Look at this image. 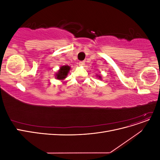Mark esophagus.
<instances>
[{
	"instance_id": "1",
	"label": "esophagus",
	"mask_w": 160,
	"mask_h": 160,
	"mask_svg": "<svg viewBox=\"0 0 160 160\" xmlns=\"http://www.w3.org/2000/svg\"><path fill=\"white\" fill-rule=\"evenodd\" d=\"M79 65L80 66H84L85 65V61H80L79 62Z\"/></svg>"
}]
</instances>
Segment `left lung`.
I'll return each instance as SVG.
<instances>
[{
  "label": "left lung",
  "instance_id": "8db88e82",
  "mask_svg": "<svg viewBox=\"0 0 160 160\" xmlns=\"http://www.w3.org/2000/svg\"><path fill=\"white\" fill-rule=\"evenodd\" d=\"M98 77H99V79H101V77L100 75H98Z\"/></svg>",
  "mask_w": 160,
  "mask_h": 160
}]
</instances>
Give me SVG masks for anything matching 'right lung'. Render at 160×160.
<instances>
[{"instance_id": "obj_1", "label": "right lung", "mask_w": 160, "mask_h": 160, "mask_svg": "<svg viewBox=\"0 0 160 160\" xmlns=\"http://www.w3.org/2000/svg\"><path fill=\"white\" fill-rule=\"evenodd\" d=\"M71 69V67L68 65H64L60 67V69L58 71V72L56 73V78L57 79L62 80L65 79L67 75H68L69 72Z\"/></svg>"}]
</instances>
